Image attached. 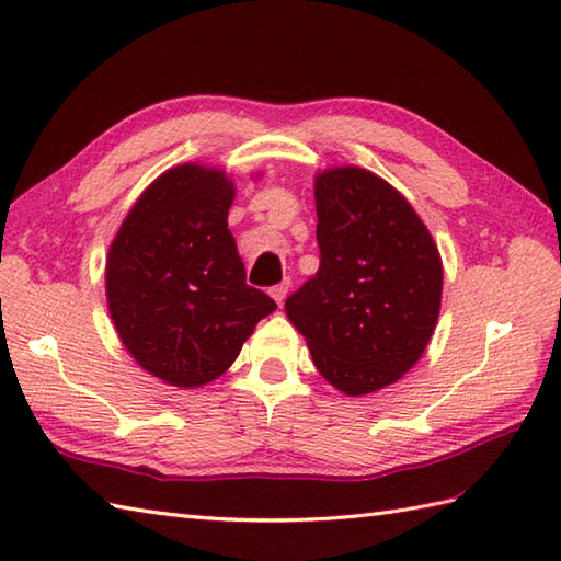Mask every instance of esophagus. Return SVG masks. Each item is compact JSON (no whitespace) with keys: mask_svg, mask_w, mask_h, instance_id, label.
Masks as SVG:
<instances>
[{"mask_svg":"<svg viewBox=\"0 0 561 561\" xmlns=\"http://www.w3.org/2000/svg\"><path fill=\"white\" fill-rule=\"evenodd\" d=\"M289 284H291L289 279H284L282 284H277V287H272V289H270V294H272V299H274V301H277L279 306L284 304V299H287V294H289Z\"/></svg>","mask_w":561,"mask_h":561,"instance_id":"1","label":"esophagus"}]
</instances>
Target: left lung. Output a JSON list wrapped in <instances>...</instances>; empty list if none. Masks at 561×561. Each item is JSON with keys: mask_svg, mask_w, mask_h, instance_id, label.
<instances>
[{"mask_svg": "<svg viewBox=\"0 0 561 561\" xmlns=\"http://www.w3.org/2000/svg\"><path fill=\"white\" fill-rule=\"evenodd\" d=\"M320 267L284 311L330 386L362 398L396 383L434 335L444 265L420 214L383 178L316 175Z\"/></svg>", "mask_w": 561, "mask_h": 561, "instance_id": "8db88e82", "label": "left lung"}]
</instances>
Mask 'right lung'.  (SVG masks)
Masks as SVG:
<instances>
[{
	"instance_id": "add662e5",
	"label": "right lung",
	"mask_w": 561,
	"mask_h": 561,
	"mask_svg": "<svg viewBox=\"0 0 561 561\" xmlns=\"http://www.w3.org/2000/svg\"><path fill=\"white\" fill-rule=\"evenodd\" d=\"M233 197L226 171L173 165L139 195L105 257L117 337L145 371L175 388L219 378L277 308L245 284L229 231Z\"/></svg>"
}]
</instances>
